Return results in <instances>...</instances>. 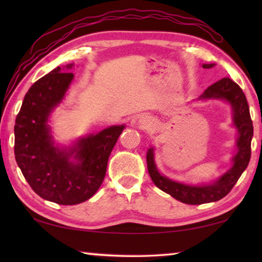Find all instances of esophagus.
Here are the masks:
<instances>
[{
    "label": "esophagus",
    "mask_w": 262,
    "mask_h": 262,
    "mask_svg": "<svg viewBox=\"0 0 262 262\" xmlns=\"http://www.w3.org/2000/svg\"><path fill=\"white\" fill-rule=\"evenodd\" d=\"M141 123H142V124H144V125H146V124H148V119H146V118H143V119L141 120Z\"/></svg>",
    "instance_id": "34e87169"
}]
</instances>
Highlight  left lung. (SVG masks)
I'll return each mask as SVG.
<instances>
[{"mask_svg": "<svg viewBox=\"0 0 262 262\" xmlns=\"http://www.w3.org/2000/svg\"><path fill=\"white\" fill-rule=\"evenodd\" d=\"M212 67H214V64H203V68L205 69H210ZM199 99H222L228 101L232 107L234 125L237 128L238 138L236 141L237 154L232 157V167L230 169L210 185H185L160 174L154 161V149L149 148L146 152L148 171L154 184L173 198L189 205H200V204L217 202L224 198L246 170L252 154L250 144L253 138V121L250 119L249 106L246 95L239 85L230 78L224 77L210 85Z\"/></svg>", "mask_w": 262, "mask_h": 262, "instance_id": "8db88e82", "label": "left lung"}]
</instances>
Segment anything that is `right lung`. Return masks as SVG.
Listing matches in <instances>:
<instances>
[{
    "label": "right lung",
    "mask_w": 262,
    "mask_h": 262,
    "mask_svg": "<svg viewBox=\"0 0 262 262\" xmlns=\"http://www.w3.org/2000/svg\"><path fill=\"white\" fill-rule=\"evenodd\" d=\"M73 78L74 74L57 67L34 82L14 126V154L25 179L39 196L60 205H76L95 194L105 179L111 151L125 128V125L110 126L80 138L70 148L55 146L49 116Z\"/></svg>",
    "instance_id": "obj_1"
}]
</instances>
